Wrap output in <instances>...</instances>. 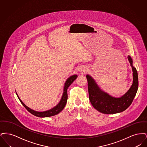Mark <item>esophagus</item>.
Masks as SVG:
<instances>
[{
    "instance_id": "esophagus-1",
    "label": "esophagus",
    "mask_w": 147,
    "mask_h": 147,
    "mask_svg": "<svg viewBox=\"0 0 147 147\" xmlns=\"http://www.w3.org/2000/svg\"><path fill=\"white\" fill-rule=\"evenodd\" d=\"M80 71H81V72H82V73H85V70H80Z\"/></svg>"
}]
</instances>
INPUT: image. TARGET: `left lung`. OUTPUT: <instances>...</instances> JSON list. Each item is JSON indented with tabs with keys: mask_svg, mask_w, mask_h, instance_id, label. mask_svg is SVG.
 Returning <instances> with one entry per match:
<instances>
[{
	"mask_svg": "<svg viewBox=\"0 0 147 147\" xmlns=\"http://www.w3.org/2000/svg\"><path fill=\"white\" fill-rule=\"evenodd\" d=\"M128 59L133 71V84L129 90L121 98L112 97L101 90L94 80L87 75L88 89L90 101L92 106L99 112L105 114H113L122 112L131 105L138 88V73L133 66V61L129 56Z\"/></svg>",
	"mask_w": 147,
	"mask_h": 147,
	"instance_id": "1",
	"label": "left lung"
}]
</instances>
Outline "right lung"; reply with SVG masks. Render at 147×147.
<instances>
[{"mask_svg": "<svg viewBox=\"0 0 147 147\" xmlns=\"http://www.w3.org/2000/svg\"><path fill=\"white\" fill-rule=\"evenodd\" d=\"M77 77H78L77 75H73V76L69 77L67 80V81L65 82V84H64L63 95H62V97L60 102L55 107L52 108V109L49 110L48 111H43V112H38V111H34V110L30 109L27 106H26L22 102V101L20 99V98L18 96L17 94H16V95L22 105L26 108V109L28 111V112H30L32 115H35L37 117H48L50 116H55L57 114L59 113V112H61L64 109V107H65V106L66 105V103H67V99H68L67 89L68 88V87L70 86L71 84L77 79Z\"/></svg>", "mask_w": 147, "mask_h": 147, "instance_id": "right-lung-1", "label": "right lung"}]
</instances>
